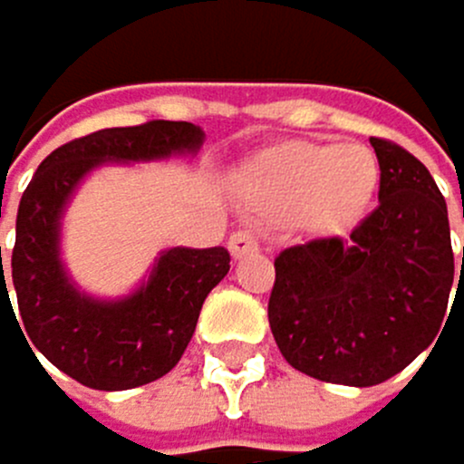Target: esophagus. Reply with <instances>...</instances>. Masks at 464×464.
<instances>
[{
    "instance_id": "esophagus-1",
    "label": "esophagus",
    "mask_w": 464,
    "mask_h": 464,
    "mask_svg": "<svg viewBox=\"0 0 464 464\" xmlns=\"http://www.w3.org/2000/svg\"><path fill=\"white\" fill-rule=\"evenodd\" d=\"M229 252H232V258H246L252 252H258V237L246 229H237L229 237Z\"/></svg>"
}]
</instances>
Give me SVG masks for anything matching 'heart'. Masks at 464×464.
Here are the masks:
<instances>
[{
	"label": "heart",
	"instance_id": "obj_1",
	"mask_svg": "<svg viewBox=\"0 0 464 464\" xmlns=\"http://www.w3.org/2000/svg\"><path fill=\"white\" fill-rule=\"evenodd\" d=\"M378 179V160L363 145L293 141L252 162L241 186L246 200L264 215L304 212L316 229L337 232L366 212Z\"/></svg>",
	"mask_w": 464,
	"mask_h": 464
}]
</instances>
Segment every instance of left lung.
I'll use <instances>...</instances> for the list:
<instances>
[{"label": "left lung", "mask_w": 464, "mask_h": 464, "mask_svg": "<svg viewBox=\"0 0 464 464\" xmlns=\"http://www.w3.org/2000/svg\"><path fill=\"white\" fill-rule=\"evenodd\" d=\"M372 148L381 165L374 212L345 241L316 237L276 256L267 302L276 345L293 369L325 383L390 381L450 319L456 267L445 197L410 150L378 136Z\"/></svg>", "instance_id": "1"}]
</instances>
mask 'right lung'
<instances>
[{
	"mask_svg": "<svg viewBox=\"0 0 464 464\" xmlns=\"http://www.w3.org/2000/svg\"><path fill=\"white\" fill-rule=\"evenodd\" d=\"M200 141V127L156 119L72 139L40 162L19 200L11 276L2 270L0 246V316L8 311L25 328L31 354L37 349L69 378L104 392L145 386L179 363L206 296L229 273V252L168 249L150 282L130 299L95 302L81 296L60 267L57 218L78 179L98 162L156 160L197 150ZM8 289L17 290L19 317Z\"/></svg>",
	"mask_w": 464,
	"mask_h": 464,
	"instance_id": "right-lung-1",
	"label": "right lung"
}]
</instances>
